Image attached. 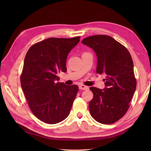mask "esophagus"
Wrapping results in <instances>:
<instances>
[{
  "label": "esophagus",
  "mask_w": 151,
  "mask_h": 151,
  "mask_svg": "<svg viewBox=\"0 0 151 151\" xmlns=\"http://www.w3.org/2000/svg\"><path fill=\"white\" fill-rule=\"evenodd\" d=\"M79 88L81 89H83V90H87V89H89V88L88 87V86H86L85 85H83V84H81L79 86Z\"/></svg>",
  "instance_id": "1"
}]
</instances>
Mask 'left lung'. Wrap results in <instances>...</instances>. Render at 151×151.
Listing matches in <instances>:
<instances>
[{
    "label": "left lung",
    "mask_w": 151,
    "mask_h": 151,
    "mask_svg": "<svg viewBox=\"0 0 151 151\" xmlns=\"http://www.w3.org/2000/svg\"><path fill=\"white\" fill-rule=\"evenodd\" d=\"M82 43L97 54L96 73L106 75L103 90L89 88L93 94L89 103V112L99 123H114L129 110L136 88L132 57L126 47L106 35L89 36Z\"/></svg>",
    "instance_id": "left-lung-1"
}]
</instances>
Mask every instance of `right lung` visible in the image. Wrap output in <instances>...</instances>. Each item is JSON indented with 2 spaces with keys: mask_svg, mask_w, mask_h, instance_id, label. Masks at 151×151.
Masks as SVG:
<instances>
[{
  "mask_svg": "<svg viewBox=\"0 0 151 151\" xmlns=\"http://www.w3.org/2000/svg\"><path fill=\"white\" fill-rule=\"evenodd\" d=\"M80 38H48L30 47L25 56L21 88L30 110L44 123H60L69 114L78 87L56 82L57 74L67 71V55Z\"/></svg>",
  "mask_w": 151,
  "mask_h": 151,
  "instance_id": "obj_1",
  "label": "right lung"
}]
</instances>
